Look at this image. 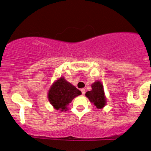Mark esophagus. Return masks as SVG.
Returning a JSON list of instances; mask_svg holds the SVG:
<instances>
[{
  "instance_id": "1",
  "label": "esophagus",
  "mask_w": 151,
  "mask_h": 151,
  "mask_svg": "<svg viewBox=\"0 0 151 151\" xmlns=\"http://www.w3.org/2000/svg\"><path fill=\"white\" fill-rule=\"evenodd\" d=\"M81 93H82V94L84 95V93H85V92H86L85 89H81Z\"/></svg>"
}]
</instances>
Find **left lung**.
Wrapping results in <instances>:
<instances>
[{"instance_id":"obj_1","label":"left lung","mask_w":151,"mask_h":151,"mask_svg":"<svg viewBox=\"0 0 151 151\" xmlns=\"http://www.w3.org/2000/svg\"><path fill=\"white\" fill-rule=\"evenodd\" d=\"M92 89L86 93V96L97 109H102L106 105V98L103 84L96 81L91 85Z\"/></svg>"}]
</instances>
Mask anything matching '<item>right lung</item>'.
Returning <instances> with one entry per match:
<instances>
[{"instance_id":"right-lung-1","label":"right lung","mask_w":151,"mask_h":151,"mask_svg":"<svg viewBox=\"0 0 151 151\" xmlns=\"http://www.w3.org/2000/svg\"><path fill=\"white\" fill-rule=\"evenodd\" d=\"M81 94L75 86L68 82L64 77H60L53 83L48 91V99L53 107L57 110L67 111V105L74 98Z\"/></svg>"}]
</instances>
